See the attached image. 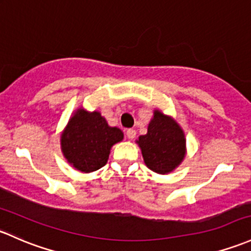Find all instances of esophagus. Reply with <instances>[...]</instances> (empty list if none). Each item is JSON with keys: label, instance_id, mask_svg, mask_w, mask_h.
Returning a JSON list of instances; mask_svg holds the SVG:
<instances>
[{"label": "esophagus", "instance_id": "esophagus-1", "mask_svg": "<svg viewBox=\"0 0 251 251\" xmlns=\"http://www.w3.org/2000/svg\"><path fill=\"white\" fill-rule=\"evenodd\" d=\"M126 136H127L128 139H133L134 137H136V130H133V128H128V130L126 131Z\"/></svg>", "mask_w": 251, "mask_h": 251}]
</instances>
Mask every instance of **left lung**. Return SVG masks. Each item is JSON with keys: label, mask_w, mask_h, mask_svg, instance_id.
<instances>
[{"label": "left lung", "mask_w": 251, "mask_h": 251, "mask_svg": "<svg viewBox=\"0 0 251 251\" xmlns=\"http://www.w3.org/2000/svg\"><path fill=\"white\" fill-rule=\"evenodd\" d=\"M141 147L147 167L154 172H172L185 155V137L176 123L155 110L148 126V133L137 141Z\"/></svg>", "instance_id": "obj_1"}]
</instances>
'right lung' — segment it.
Returning <instances> with one entry per match:
<instances>
[{"instance_id":"right-lung-1","label":"right lung","mask_w":251,"mask_h":251,"mask_svg":"<svg viewBox=\"0 0 251 251\" xmlns=\"http://www.w3.org/2000/svg\"><path fill=\"white\" fill-rule=\"evenodd\" d=\"M124 138L120 128L110 127L99 112L79 109L61 136L65 157L80 172H94L107 163L110 148Z\"/></svg>"}]
</instances>
